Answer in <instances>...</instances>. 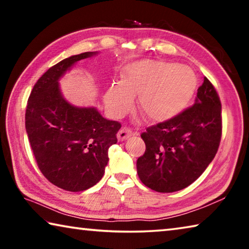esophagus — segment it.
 Instances as JSON below:
<instances>
[{"label":"esophagus","mask_w":249,"mask_h":249,"mask_svg":"<svg viewBox=\"0 0 249 249\" xmlns=\"http://www.w3.org/2000/svg\"><path fill=\"white\" fill-rule=\"evenodd\" d=\"M129 136H132V130L127 127H122L119 130V133H117V140H119L120 142L127 140Z\"/></svg>","instance_id":"34e87169"}]
</instances>
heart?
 Instances as JSON below:
<instances>
[{
    "mask_svg": "<svg viewBox=\"0 0 249 249\" xmlns=\"http://www.w3.org/2000/svg\"><path fill=\"white\" fill-rule=\"evenodd\" d=\"M197 78L190 67L175 62L142 59L125 67L121 82L109 84L104 102L113 116L120 117L138 108L145 119L163 123L180 115L195 95Z\"/></svg>",
    "mask_w": 249,
    "mask_h": 249,
    "instance_id": "heart-1",
    "label": "heart"
}]
</instances>
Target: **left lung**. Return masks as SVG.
<instances>
[{"label":"left lung","mask_w":249,"mask_h":249,"mask_svg":"<svg viewBox=\"0 0 249 249\" xmlns=\"http://www.w3.org/2000/svg\"><path fill=\"white\" fill-rule=\"evenodd\" d=\"M222 105L208 78L197 89L191 107L175 119L150 126L141 136L145 154L137 174L151 190H182L199 178L215 157L222 136Z\"/></svg>","instance_id":"left-lung-1"}]
</instances>
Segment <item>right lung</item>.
I'll list each match as a JSON object with an SVG mask.
<instances>
[{"instance_id":"1","label":"right lung","mask_w":249,"mask_h":249,"mask_svg":"<svg viewBox=\"0 0 249 249\" xmlns=\"http://www.w3.org/2000/svg\"><path fill=\"white\" fill-rule=\"evenodd\" d=\"M88 52L66 58L41 75L29 95L25 127L37 165L48 181L79 192L102 179L108 148L116 144L121 123L104 119L95 107L67 102L59 79L75 62L94 56Z\"/></svg>"}]
</instances>
